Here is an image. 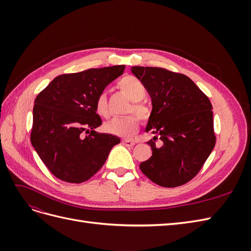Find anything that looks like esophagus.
<instances>
[{
  "label": "esophagus",
  "mask_w": 251,
  "mask_h": 251,
  "mask_svg": "<svg viewBox=\"0 0 251 251\" xmlns=\"http://www.w3.org/2000/svg\"><path fill=\"white\" fill-rule=\"evenodd\" d=\"M135 141L132 140H123V144L126 147H134L135 146Z\"/></svg>",
  "instance_id": "esophagus-1"
}]
</instances>
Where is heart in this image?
<instances>
[{
    "instance_id": "1",
    "label": "heart",
    "mask_w": 251,
    "mask_h": 251,
    "mask_svg": "<svg viewBox=\"0 0 251 251\" xmlns=\"http://www.w3.org/2000/svg\"><path fill=\"white\" fill-rule=\"evenodd\" d=\"M117 88L123 92L128 100L132 101L128 113H134L143 123L151 118V110L148 104L142 102V100L147 95V88L143 83L132 75H127L117 82ZM96 112L101 117H107L109 114L108 100L105 94L98 95L95 102ZM104 130L110 134L120 136V137H132L138 131L139 121L133 115H128L123 118H112L103 126Z\"/></svg>"
}]
</instances>
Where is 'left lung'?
<instances>
[{"label":"left lung","instance_id":"1","mask_svg":"<svg viewBox=\"0 0 251 251\" xmlns=\"http://www.w3.org/2000/svg\"><path fill=\"white\" fill-rule=\"evenodd\" d=\"M132 73L146 86L153 105L146 127L155 135L147 142L153 155L139 168L158 185H183L200 172L215 148L212 105L184 74L139 66L132 67Z\"/></svg>","mask_w":251,"mask_h":251}]
</instances>
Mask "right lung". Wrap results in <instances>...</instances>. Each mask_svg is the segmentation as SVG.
<instances>
[{"label": "right lung", "instance_id": "1", "mask_svg": "<svg viewBox=\"0 0 251 251\" xmlns=\"http://www.w3.org/2000/svg\"><path fill=\"white\" fill-rule=\"evenodd\" d=\"M125 68L120 65L62 74L36 96L30 140L56 178L69 183L89 180L120 142L116 136L94 131L101 125L95 102Z\"/></svg>", "mask_w": 251, "mask_h": 251}]
</instances>
